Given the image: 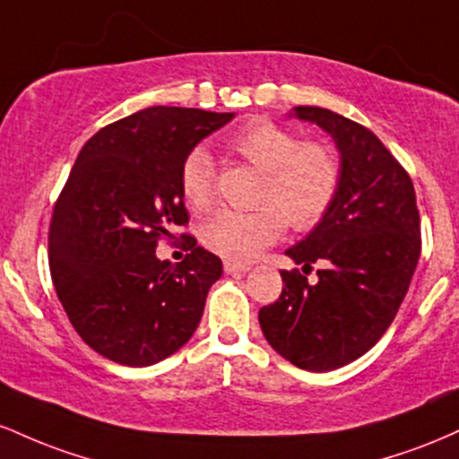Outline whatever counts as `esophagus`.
<instances>
[{
    "label": "esophagus",
    "mask_w": 459,
    "mask_h": 459,
    "mask_svg": "<svg viewBox=\"0 0 459 459\" xmlns=\"http://www.w3.org/2000/svg\"><path fill=\"white\" fill-rule=\"evenodd\" d=\"M224 272L226 273H246V272H250V265H246V263L226 261L224 263Z\"/></svg>",
    "instance_id": "esophagus-1"
}]
</instances>
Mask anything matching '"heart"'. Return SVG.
<instances>
[{"label": "heart", "instance_id": "b5f03b06", "mask_svg": "<svg viewBox=\"0 0 459 459\" xmlns=\"http://www.w3.org/2000/svg\"><path fill=\"white\" fill-rule=\"evenodd\" d=\"M230 149L265 172L255 212L222 209L200 229V239L224 259L246 261L284 233L321 222L341 186V161L321 142H302L272 120H252L230 138ZM181 194L196 212L213 203L215 172L207 149L189 151L178 172Z\"/></svg>", "mask_w": 459, "mask_h": 459}]
</instances>
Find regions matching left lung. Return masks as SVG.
<instances>
[{"instance_id": "obj_1", "label": "left lung", "mask_w": 459, "mask_h": 459, "mask_svg": "<svg viewBox=\"0 0 459 459\" xmlns=\"http://www.w3.org/2000/svg\"><path fill=\"white\" fill-rule=\"evenodd\" d=\"M291 116L334 140L341 186L321 222L284 250L302 272L317 263V282L281 272V298L259 324L291 365L334 371L367 354L402 307L420 255L419 209L408 172L373 131L313 105Z\"/></svg>"}]
</instances>
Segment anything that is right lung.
Wrapping results in <instances>:
<instances>
[{"mask_svg":"<svg viewBox=\"0 0 459 459\" xmlns=\"http://www.w3.org/2000/svg\"><path fill=\"white\" fill-rule=\"evenodd\" d=\"M235 114L146 108L79 151L49 226V267L77 334L125 367H149L192 339L222 261L194 241L177 265L155 247L187 222L178 172Z\"/></svg>","mask_w":459,"mask_h":459,"instance_id":"right-lung-1","label":"right lung"}]
</instances>
